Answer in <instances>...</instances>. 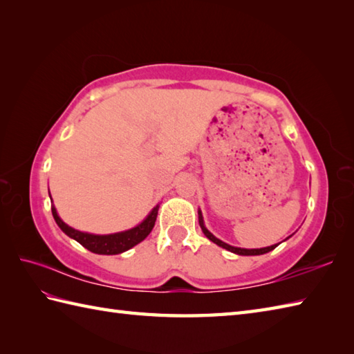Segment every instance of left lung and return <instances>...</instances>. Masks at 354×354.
I'll list each match as a JSON object with an SVG mask.
<instances>
[{
  "label": "left lung",
  "mask_w": 354,
  "mask_h": 354,
  "mask_svg": "<svg viewBox=\"0 0 354 354\" xmlns=\"http://www.w3.org/2000/svg\"><path fill=\"white\" fill-rule=\"evenodd\" d=\"M198 223H200V227L203 233L206 234V238L210 239L214 243H216V245L223 247L225 250L232 251V253L234 254H239V256H259V254H265V253H270V251H272L274 248H276L279 243H274V245H270V247H263V248H239V247H233V245H229V243L223 242L221 239H218L216 236H214L207 229L206 225H204V219H203V215H201V210H198Z\"/></svg>",
  "instance_id": "8db88e82"
}]
</instances>
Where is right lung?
Returning <instances> with one entry per match:
<instances>
[{"mask_svg": "<svg viewBox=\"0 0 354 354\" xmlns=\"http://www.w3.org/2000/svg\"><path fill=\"white\" fill-rule=\"evenodd\" d=\"M50 198H51V195H50ZM51 212H53L54 221L57 223L60 230L65 234H68L69 238L75 239L78 243H82L84 248H88L89 251H92V253L120 254V253H124V251H127L135 245H138L139 242H142L148 236V234L151 233L154 223H156V218H157V212H159V204H157L156 207H153V210L147 215V218L140 224L135 225L133 229L112 233V234H92V233L75 230V229H73V227H69L68 224L62 221V218L59 216L56 207H54V204H51Z\"/></svg>", "mask_w": 354, "mask_h": 354, "instance_id": "add662e5", "label": "right lung"}]
</instances>
